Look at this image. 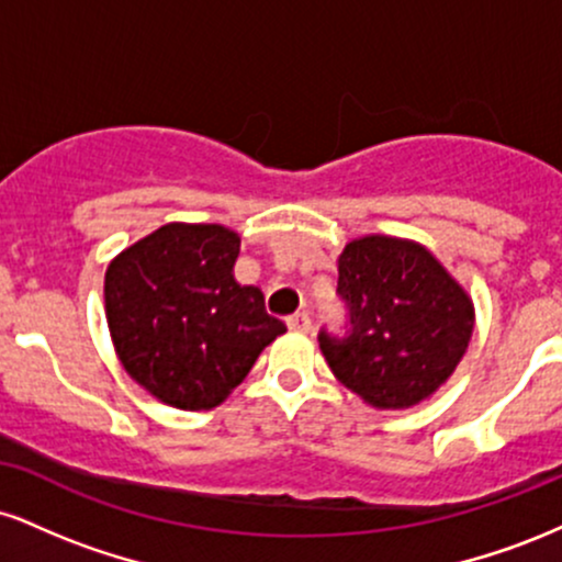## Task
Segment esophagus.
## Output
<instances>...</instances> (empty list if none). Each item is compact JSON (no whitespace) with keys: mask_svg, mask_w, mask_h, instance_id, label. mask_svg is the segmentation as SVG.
<instances>
[{"mask_svg":"<svg viewBox=\"0 0 562 562\" xmlns=\"http://www.w3.org/2000/svg\"><path fill=\"white\" fill-rule=\"evenodd\" d=\"M288 327L293 333H308L312 330V319H308L306 312H299L293 314V317H288Z\"/></svg>","mask_w":562,"mask_h":562,"instance_id":"esophagus-1","label":"esophagus"}]
</instances>
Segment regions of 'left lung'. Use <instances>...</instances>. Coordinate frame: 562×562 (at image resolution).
<instances>
[{
  "label": "left lung",
  "mask_w": 562,
  "mask_h": 562,
  "mask_svg": "<svg viewBox=\"0 0 562 562\" xmlns=\"http://www.w3.org/2000/svg\"><path fill=\"white\" fill-rule=\"evenodd\" d=\"M351 308L344 340L319 333L333 375L375 409L428 402L465 357L475 325L468 290L423 243L364 235L338 256Z\"/></svg>",
  "instance_id": "left-lung-1"
}]
</instances>
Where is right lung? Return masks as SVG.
Instances as JSON below:
<instances>
[{
  "label": "right lung",
  "instance_id": "obj_1",
  "mask_svg": "<svg viewBox=\"0 0 562 562\" xmlns=\"http://www.w3.org/2000/svg\"><path fill=\"white\" fill-rule=\"evenodd\" d=\"M240 235L171 222L105 269V317L128 378L177 409H214L243 383L285 322L235 280Z\"/></svg>",
  "mask_w": 562,
  "mask_h": 562
}]
</instances>
